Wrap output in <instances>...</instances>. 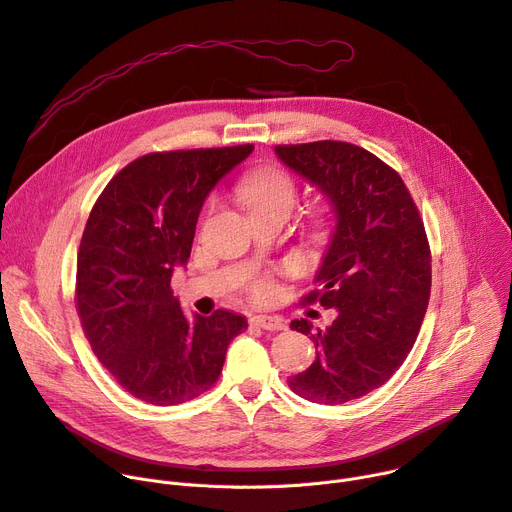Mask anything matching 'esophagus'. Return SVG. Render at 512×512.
<instances>
[{
	"mask_svg": "<svg viewBox=\"0 0 512 512\" xmlns=\"http://www.w3.org/2000/svg\"><path fill=\"white\" fill-rule=\"evenodd\" d=\"M251 322L255 324V327H259L263 331H282L286 327L284 318L271 316V314H257V316L251 318Z\"/></svg>",
	"mask_w": 512,
	"mask_h": 512,
	"instance_id": "34e87169",
	"label": "esophagus"
}]
</instances>
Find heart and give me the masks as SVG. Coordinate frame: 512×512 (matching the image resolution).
I'll return each instance as SVG.
<instances>
[{
    "label": "heart",
    "instance_id": "b5f03b06",
    "mask_svg": "<svg viewBox=\"0 0 512 512\" xmlns=\"http://www.w3.org/2000/svg\"><path fill=\"white\" fill-rule=\"evenodd\" d=\"M239 194L251 214L255 212L290 214L298 196L294 179L284 171L273 169V167H265L247 175L239 185ZM265 290L267 288L261 286L259 294H263Z\"/></svg>",
    "mask_w": 512,
    "mask_h": 512
}]
</instances>
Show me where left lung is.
<instances>
[{
    "mask_svg": "<svg viewBox=\"0 0 512 512\" xmlns=\"http://www.w3.org/2000/svg\"><path fill=\"white\" fill-rule=\"evenodd\" d=\"M333 212V235L308 300L335 308L327 329L292 320L316 359L288 378L318 404H343L386 384L410 353L429 306L431 253L425 226L400 175L351 143L275 147Z\"/></svg>",
    "mask_w": 512,
    "mask_h": 512,
    "instance_id": "obj_1",
    "label": "left lung"
}]
</instances>
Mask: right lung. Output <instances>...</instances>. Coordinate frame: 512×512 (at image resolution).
Instances as JSON below:
<instances>
[{
    "label": "right lung",
    "mask_w": 512,
    "mask_h": 512,
    "mask_svg": "<svg viewBox=\"0 0 512 512\" xmlns=\"http://www.w3.org/2000/svg\"><path fill=\"white\" fill-rule=\"evenodd\" d=\"M253 149L145 155L91 208L77 255V312L91 349L138 400L173 406L206 392L228 343L247 329L232 310L185 316L171 277L190 259L206 198Z\"/></svg>",
    "instance_id": "add662e5"
}]
</instances>
